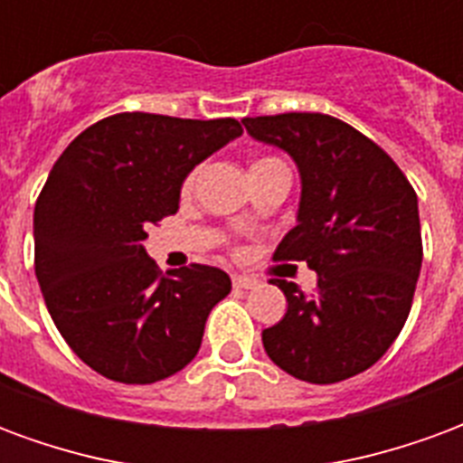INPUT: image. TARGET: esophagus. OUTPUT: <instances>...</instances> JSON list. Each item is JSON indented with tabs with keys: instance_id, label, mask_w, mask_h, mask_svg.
Instances as JSON below:
<instances>
[{
	"instance_id": "obj_1",
	"label": "esophagus",
	"mask_w": 463,
	"mask_h": 463,
	"mask_svg": "<svg viewBox=\"0 0 463 463\" xmlns=\"http://www.w3.org/2000/svg\"><path fill=\"white\" fill-rule=\"evenodd\" d=\"M232 281H234V287H237V289H254V287L259 284V279L249 277V274H234Z\"/></svg>"
}]
</instances>
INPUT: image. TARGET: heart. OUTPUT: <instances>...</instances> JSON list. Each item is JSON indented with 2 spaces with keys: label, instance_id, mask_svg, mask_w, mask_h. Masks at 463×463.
<instances>
[{
  "label": "heart",
  "instance_id": "1",
  "mask_svg": "<svg viewBox=\"0 0 463 463\" xmlns=\"http://www.w3.org/2000/svg\"><path fill=\"white\" fill-rule=\"evenodd\" d=\"M271 164H281V162H279V159H274V156H264V159H257V162L251 164V169H261V166H271ZM194 176H196V174L192 172L184 179V186H182L184 192H189V189L194 186Z\"/></svg>",
  "mask_w": 463,
  "mask_h": 463
}]
</instances>
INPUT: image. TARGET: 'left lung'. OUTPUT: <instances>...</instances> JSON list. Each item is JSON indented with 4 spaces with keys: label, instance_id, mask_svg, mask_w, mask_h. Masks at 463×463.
Returning a JSON list of instances; mask_svg holds the SVG:
<instances>
[{
    "label": "left lung",
    "instance_id": "1",
    "mask_svg": "<svg viewBox=\"0 0 463 463\" xmlns=\"http://www.w3.org/2000/svg\"><path fill=\"white\" fill-rule=\"evenodd\" d=\"M241 124L299 166L297 226L274 259L307 261L319 277L314 294L271 279L287 314L261 331L269 359L309 383L366 372L411 311L424 257L414 186L379 144L329 114L289 111Z\"/></svg>",
    "mask_w": 463,
    "mask_h": 463
}]
</instances>
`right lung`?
<instances>
[{"mask_svg": "<svg viewBox=\"0 0 463 463\" xmlns=\"http://www.w3.org/2000/svg\"><path fill=\"white\" fill-rule=\"evenodd\" d=\"M237 137V119L124 111L84 129L52 166L34 206L37 281L71 352L111 382L182 372L232 291L216 267L162 274L142 241L176 214L186 174Z\"/></svg>", "mask_w": 463, "mask_h": 463, "instance_id": "add662e5", "label": "right lung"}]
</instances>
